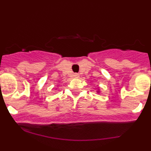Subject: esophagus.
Masks as SVG:
<instances>
[{"instance_id": "34e87169", "label": "esophagus", "mask_w": 151, "mask_h": 151, "mask_svg": "<svg viewBox=\"0 0 151 151\" xmlns=\"http://www.w3.org/2000/svg\"><path fill=\"white\" fill-rule=\"evenodd\" d=\"M74 77L75 78H79V74H78V73H75Z\"/></svg>"}]
</instances>
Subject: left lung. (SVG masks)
I'll return each instance as SVG.
<instances>
[{
	"instance_id": "left-lung-1",
	"label": "left lung",
	"mask_w": 151,
	"mask_h": 151,
	"mask_svg": "<svg viewBox=\"0 0 151 151\" xmlns=\"http://www.w3.org/2000/svg\"><path fill=\"white\" fill-rule=\"evenodd\" d=\"M97 93H100V90H99V89H97Z\"/></svg>"
}]
</instances>
